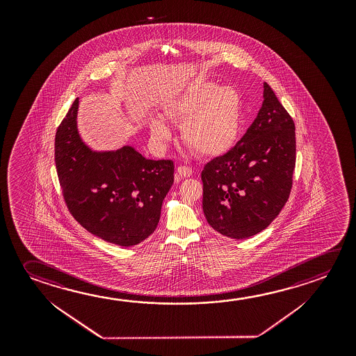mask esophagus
I'll use <instances>...</instances> for the list:
<instances>
[{
	"mask_svg": "<svg viewBox=\"0 0 356 356\" xmlns=\"http://www.w3.org/2000/svg\"><path fill=\"white\" fill-rule=\"evenodd\" d=\"M193 169L188 168V166H179L176 169L175 180L180 181L184 177H190V176L193 175Z\"/></svg>",
	"mask_w": 356,
	"mask_h": 356,
	"instance_id": "obj_1",
	"label": "esophagus"
}]
</instances>
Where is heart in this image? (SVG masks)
<instances>
[{"mask_svg": "<svg viewBox=\"0 0 356 356\" xmlns=\"http://www.w3.org/2000/svg\"><path fill=\"white\" fill-rule=\"evenodd\" d=\"M242 103L232 87H217L213 83L195 84L170 100L165 114L182 124V140L202 156H218L227 152L238 135ZM154 139L168 140L171 135L168 122L152 118Z\"/></svg>", "mask_w": 356, "mask_h": 356, "instance_id": "1", "label": "heart"}]
</instances>
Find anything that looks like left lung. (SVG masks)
<instances>
[{
  "instance_id": "1",
  "label": "left lung",
  "mask_w": 356,
  "mask_h": 356,
  "mask_svg": "<svg viewBox=\"0 0 356 356\" xmlns=\"http://www.w3.org/2000/svg\"><path fill=\"white\" fill-rule=\"evenodd\" d=\"M236 145L201 172L202 209L211 227L229 238L259 234L291 195L296 168V125L272 88Z\"/></svg>"
}]
</instances>
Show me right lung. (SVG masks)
<instances>
[{"label":"right lung","mask_w":356,"mask_h":356,"mask_svg":"<svg viewBox=\"0 0 356 356\" xmlns=\"http://www.w3.org/2000/svg\"><path fill=\"white\" fill-rule=\"evenodd\" d=\"M79 99L70 106L54 140L59 185L72 216L90 234L122 247L155 231L174 184L171 160H149L131 146L93 152L76 129Z\"/></svg>","instance_id":"1"}]
</instances>
